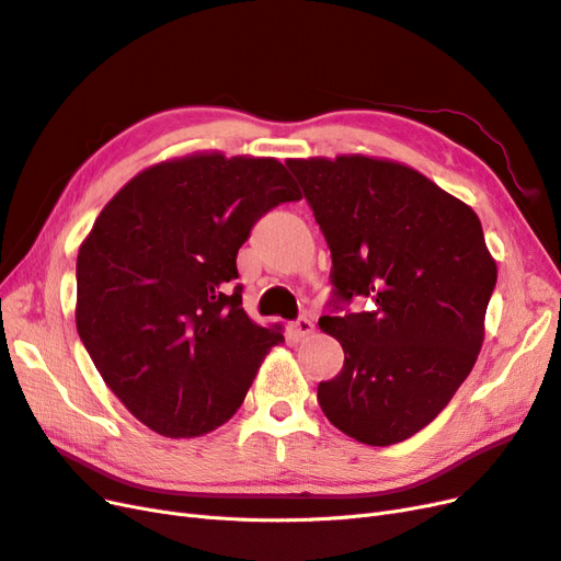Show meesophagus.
Wrapping results in <instances>:
<instances>
[{"label":"esophagus","mask_w":561,"mask_h":561,"mask_svg":"<svg viewBox=\"0 0 561 561\" xmlns=\"http://www.w3.org/2000/svg\"><path fill=\"white\" fill-rule=\"evenodd\" d=\"M293 332H295V336H309L311 332H313V322L309 320V318H299V320H295L293 322Z\"/></svg>","instance_id":"34e87169"}]
</instances>
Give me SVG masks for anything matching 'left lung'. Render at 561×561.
<instances>
[{
	"mask_svg": "<svg viewBox=\"0 0 561 561\" xmlns=\"http://www.w3.org/2000/svg\"><path fill=\"white\" fill-rule=\"evenodd\" d=\"M287 165L332 252V307L353 297L375 304L318 320L344 348L342 371L318 386L320 410L363 445H398L445 410L480 355L496 285L480 217L390 159Z\"/></svg>",
	"mask_w": 561,
	"mask_h": 561,
	"instance_id": "left-lung-1",
	"label": "left lung"
}]
</instances>
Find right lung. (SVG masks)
Segmentation results:
<instances>
[{
	"label": "right lung",
	"mask_w": 561,
	"mask_h": 561,
	"mask_svg": "<svg viewBox=\"0 0 561 561\" xmlns=\"http://www.w3.org/2000/svg\"><path fill=\"white\" fill-rule=\"evenodd\" d=\"M301 192L278 159L194 151L118 190L77 254V332L126 410L165 437H198L243 404L283 328L241 299L236 254L252 225Z\"/></svg>",
	"instance_id": "right-lung-1"
}]
</instances>
